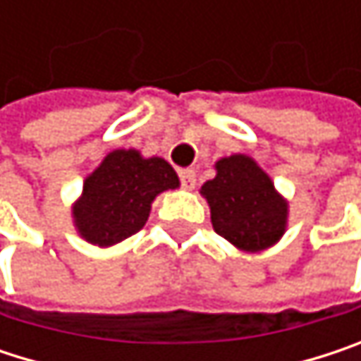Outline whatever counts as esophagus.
Returning <instances> with one entry per match:
<instances>
[{"label": "esophagus", "instance_id": "1", "mask_svg": "<svg viewBox=\"0 0 361 361\" xmlns=\"http://www.w3.org/2000/svg\"><path fill=\"white\" fill-rule=\"evenodd\" d=\"M180 181L183 190H192V188L196 185V171H194V169H181Z\"/></svg>", "mask_w": 361, "mask_h": 361}]
</instances>
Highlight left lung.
<instances>
[{"mask_svg":"<svg viewBox=\"0 0 361 361\" xmlns=\"http://www.w3.org/2000/svg\"><path fill=\"white\" fill-rule=\"evenodd\" d=\"M217 176L202 188L213 230L243 251L271 247L286 228V202L257 163L234 154L217 161Z\"/></svg>","mask_w":361,"mask_h":361,"instance_id":"1","label":"left lung"}]
</instances>
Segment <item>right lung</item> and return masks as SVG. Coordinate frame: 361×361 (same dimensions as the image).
<instances>
[{
    "label": "right lung",
    "mask_w": 361,
    "mask_h": 361,
    "mask_svg": "<svg viewBox=\"0 0 361 361\" xmlns=\"http://www.w3.org/2000/svg\"><path fill=\"white\" fill-rule=\"evenodd\" d=\"M178 185V173L167 161L142 159L137 150H114L83 183V196L73 211L75 226L92 245H116L144 228L157 194Z\"/></svg>",
    "instance_id": "obj_1"
}]
</instances>
